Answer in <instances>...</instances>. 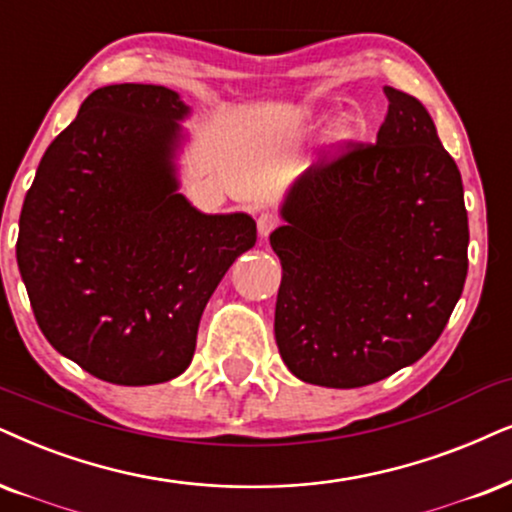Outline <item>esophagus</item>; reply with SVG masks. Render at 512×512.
Returning <instances> with one entry per match:
<instances>
[{"instance_id":"esophagus-1","label":"esophagus","mask_w":512,"mask_h":512,"mask_svg":"<svg viewBox=\"0 0 512 512\" xmlns=\"http://www.w3.org/2000/svg\"><path fill=\"white\" fill-rule=\"evenodd\" d=\"M276 226H278V217L271 215V212H260V215H257V231H260L262 238H267Z\"/></svg>"}]
</instances>
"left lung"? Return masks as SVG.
Instances as JSON below:
<instances>
[{"mask_svg": "<svg viewBox=\"0 0 512 512\" xmlns=\"http://www.w3.org/2000/svg\"><path fill=\"white\" fill-rule=\"evenodd\" d=\"M383 92L375 144L345 141L309 167L271 234L276 345L304 383L349 390L418 361L468 276L461 172L423 103Z\"/></svg>", "mask_w": 512, "mask_h": 512, "instance_id": "1", "label": "left lung"}]
</instances>
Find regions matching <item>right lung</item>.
<instances>
[{"instance_id": "1", "label": "right lung", "mask_w": 512, "mask_h": 512, "mask_svg": "<svg viewBox=\"0 0 512 512\" xmlns=\"http://www.w3.org/2000/svg\"><path fill=\"white\" fill-rule=\"evenodd\" d=\"M189 108L158 84H111L51 141L21 210L16 257L56 352L115 385L191 364L205 304L257 241L252 217L203 215L177 193Z\"/></svg>"}]
</instances>
